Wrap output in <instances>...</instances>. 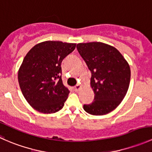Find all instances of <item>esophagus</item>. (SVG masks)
I'll return each mask as SVG.
<instances>
[{
	"label": "esophagus",
	"instance_id": "34e87169",
	"mask_svg": "<svg viewBox=\"0 0 152 152\" xmlns=\"http://www.w3.org/2000/svg\"><path fill=\"white\" fill-rule=\"evenodd\" d=\"M80 85H76V86H75V87H74V90H75V91H76V92H78V91H79V89H80Z\"/></svg>",
	"mask_w": 152,
	"mask_h": 152
}]
</instances>
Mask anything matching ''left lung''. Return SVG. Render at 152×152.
I'll list each match as a JSON object with an SVG mask.
<instances>
[{"mask_svg": "<svg viewBox=\"0 0 152 152\" xmlns=\"http://www.w3.org/2000/svg\"><path fill=\"white\" fill-rule=\"evenodd\" d=\"M79 54L91 72L90 85L94 101L84 105V110L93 115H103L114 110L122 102L129 89L131 71L121 53L103 42L79 43Z\"/></svg>", "mask_w": 152, "mask_h": 152, "instance_id": "obj_1", "label": "left lung"}]
</instances>
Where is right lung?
<instances>
[{"label": "right lung", "mask_w": 152, "mask_h": 152, "mask_svg": "<svg viewBox=\"0 0 152 152\" xmlns=\"http://www.w3.org/2000/svg\"><path fill=\"white\" fill-rule=\"evenodd\" d=\"M75 48V43L45 41L25 56L18 82L24 98L34 110L48 114L63 107L70 91L62 83L61 63Z\"/></svg>", "instance_id": "right-lung-1"}]
</instances>
